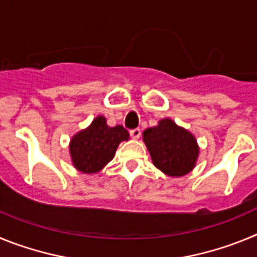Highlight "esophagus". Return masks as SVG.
Here are the masks:
<instances>
[{"label": "esophagus", "instance_id": "34e87169", "mask_svg": "<svg viewBox=\"0 0 257 257\" xmlns=\"http://www.w3.org/2000/svg\"><path fill=\"white\" fill-rule=\"evenodd\" d=\"M130 135L133 136V139L138 140L140 138V135H142V131H140V128H134V130L130 131Z\"/></svg>", "mask_w": 257, "mask_h": 257}]
</instances>
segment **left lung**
I'll use <instances>...</instances> for the list:
<instances>
[{"label": "left lung", "instance_id": "8db88e82", "mask_svg": "<svg viewBox=\"0 0 257 257\" xmlns=\"http://www.w3.org/2000/svg\"><path fill=\"white\" fill-rule=\"evenodd\" d=\"M153 165L167 176L180 178L196 167L199 147L196 136L187 128L163 118L143 133Z\"/></svg>", "mask_w": 257, "mask_h": 257}]
</instances>
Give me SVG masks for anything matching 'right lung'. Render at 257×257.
I'll list each match as a JSON object with an SVG mask.
<instances>
[{
    "label": "right lung",
    "instance_id": "right-lung-1",
    "mask_svg": "<svg viewBox=\"0 0 257 257\" xmlns=\"http://www.w3.org/2000/svg\"><path fill=\"white\" fill-rule=\"evenodd\" d=\"M130 139L123 126L109 127L104 115H97L86 128L74 134L69 154L74 169L83 174H96L114 157L118 145Z\"/></svg>",
    "mask_w": 257,
    "mask_h": 257
}]
</instances>
